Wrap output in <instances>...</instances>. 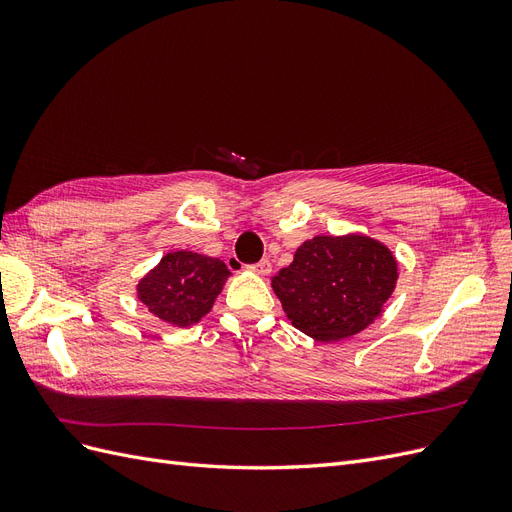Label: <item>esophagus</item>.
<instances>
[{"label":"esophagus","mask_w":512,"mask_h":512,"mask_svg":"<svg viewBox=\"0 0 512 512\" xmlns=\"http://www.w3.org/2000/svg\"><path fill=\"white\" fill-rule=\"evenodd\" d=\"M250 271L258 273V275H267V273H271V262L269 260H260V262H256V265L250 267Z\"/></svg>","instance_id":"1"}]
</instances>
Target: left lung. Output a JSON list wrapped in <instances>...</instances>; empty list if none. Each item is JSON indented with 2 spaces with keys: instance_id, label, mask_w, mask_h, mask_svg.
Returning a JSON list of instances; mask_svg holds the SVG:
<instances>
[{
  "instance_id": "8db88e82",
  "label": "left lung",
  "mask_w": 512,
  "mask_h": 512,
  "mask_svg": "<svg viewBox=\"0 0 512 512\" xmlns=\"http://www.w3.org/2000/svg\"><path fill=\"white\" fill-rule=\"evenodd\" d=\"M397 282V260L365 235L305 241L271 286L292 327L318 342H337L374 322Z\"/></svg>"
}]
</instances>
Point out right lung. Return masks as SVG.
I'll use <instances>...</instances> for the list:
<instances>
[{
    "label": "right lung",
    "instance_id": "right-lung-1",
    "mask_svg": "<svg viewBox=\"0 0 512 512\" xmlns=\"http://www.w3.org/2000/svg\"><path fill=\"white\" fill-rule=\"evenodd\" d=\"M228 275L220 258L179 250L166 254L136 290L153 316L173 327H190L211 312Z\"/></svg>",
    "mask_w": 512,
    "mask_h": 512
}]
</instances>
